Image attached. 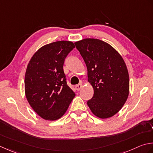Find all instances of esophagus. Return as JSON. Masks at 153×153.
<instances>
[{"label": "esophagus", "mask_w": 153, "mask_h": 153, "mask_svg": "<svg viewBox=\"0 0 153 153\" xmlns=\"http://www.w3.org/2000/svg\"><path fill=\"white\" fill-rule=\"evenodd\" d=\"M82 88V83H80L79 85H77L75 86V88L76 90H80L81 88Z\"/></svg>", "instance_id": "34e87169"}]
</instances>
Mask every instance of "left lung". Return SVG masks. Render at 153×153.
<instances>
[{
    "instance_id": "obj_1",
    "label": "left lung",
    "mask_w": 153,
    "mask_h": 153,
    "mask_svg": "<svg viewBox=\"0 0 153 153\" xmlns=\"http://www.w3.org/2000/svg\"><path fill=\"white\" fill-rule=\"evenodd\" d=\"M74 44L85 62L88 81L94 89V96L87 104L98 117H112L122 108L129 96V73L123 59L100 39L86 38Z\"/></svg>"
}]
</instances>
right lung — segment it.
Masks as SVG:
<instances>
[{"label": "right lung", "mask_w": 153, "mask_h": 153, "mask_svg": "<svg viewBox=\"0 0 153 153\" xmlns=\"http://www.w3.org/2000/svg\"><path fill=\"white\" fill-rule=\"evenodd\" d=\"M74 48L69 41L45 45L33 54L27 66L25 94L33 110L45 120L61 118L75 96L63 71L65 59Z\"/></svg>", "instance_id": "add662e5"}]
</instances>
